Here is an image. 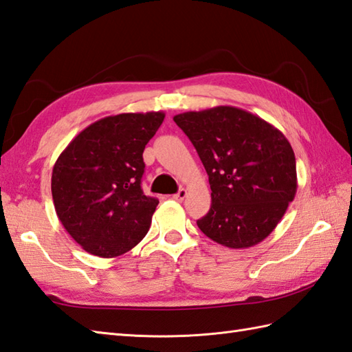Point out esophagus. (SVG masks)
I'll list each match as a JSON object with an SVG mask.
<instances>
[{"instance_id": "34e87169", "label": "esophagus", "mask_w": 352, "mask_h": 352, "mask_svg": "<svg viewBox=\"0 0 352 352\" xmlns=\"http://www.w3.org/2000/svg\"><path fill=\"white\" fill-rule=\"evenodd\" d=\"M185 197H186V190H184V188L179 190V191L175 194V196H173V199H175L176 201H182Z\"/></svg>"}]
</instances>
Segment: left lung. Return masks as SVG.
<instances>
[{
    "mask_svg": "<svg viewBox=\"0 0 352 352\" xmlns=\"http://www.w3.org/2000/svg\"><path fill=\"white\" fill-rule=\"evenodd\" d=\"M200 156L210 209L197 220L208 238L229 248L259 244L276 229L296 192L295 155L271 123L236 107L173 117Z\"/></svg>",
    "mask_w": 352,
    "mask_h": 352,
    "instance_id": "8db88e82",
    "label": "left lung"
}]
</instances>
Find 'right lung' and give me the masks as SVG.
I'll return each mask as SVG.
<instances>
[{
  "mask_svg": "<svg viewBox=\"0 0 352 352\" xmlns=\"http://www.w3.org/2000/svg\"><path fill=\"white\" fill-rule=\"evenodd\" d=\"M164 117L162 111L104 117L82 129L54 164V208L87 253L120 256L149 232L160 201L142 190L143 152Z\"/></svg>",
  "mask_w": 352,
  "mask_h": 352,
  "instance_id": "obj_1",
  "label": "right lung"
}]
</instances>
